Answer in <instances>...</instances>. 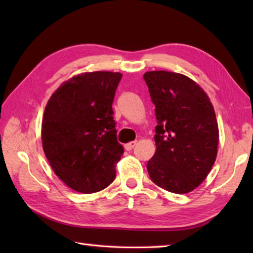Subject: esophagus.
Returning <instances> with one entry per match:
<instances>
[{
    "instance_id": "obj_1",
    "label": "esophagus",
    "mask_w": 253,
    "mask_h": 253,
    "mask_svg": "<svg viewBox=\"0 0 253 253\" xmlns=\"http://www.w3.org/2000/svg\"><path fill=\"white\" fill-rule=\"evenodd\" d=\"M136 144H137V142H129V143L125 144V146L124 147H125L126 151H131V149L136 146Z\"/></svg>"
}]
</instances>
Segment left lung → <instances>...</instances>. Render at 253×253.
<instances>
[{"instance_id": "1", "label": "left lung", "mask_w": 253, "mask_h": 253, "mask_svg": "<svg viewBox=\"0 0 253 253\" xmlns=\"http://www.w3.org/2000/svg\"><path fill=\"white\" fill-rule=\"evenodd\" d=\"M144 80L157 119L156 152L147 163L148 174L166 191L188 193L207 178L216 160L219 126L213 105L182 74L147 71Z\"/></svg>"}]
</instances>
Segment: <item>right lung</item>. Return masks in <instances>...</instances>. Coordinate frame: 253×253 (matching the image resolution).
<instances>
[{
  "label": "right lung",
  "instance_id": "obj_1",
  "mask_svg": "<svg viewBox=\"0 0 253 253\" xmlns=\"http://www.w3.org/2000/svg\"><path fill=\"white\" fill-rule=\"evenodd\" d=\"M122 77L84 72L60 84L46 102L43 152L55 175L79 193H96L116 177L124 148L117 142L111 105Z\"/></svg>",
  "mask_w": 253,
  "mask_h": 253
}]
</instances>
